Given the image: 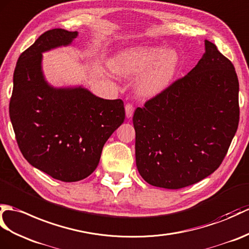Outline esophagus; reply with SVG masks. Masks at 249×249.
Listing matches in <instances>:
<instances>
[{
  "label": "esophagus",
  "mask_w": 249,
  "mask_h": 249,
  "mask_svg": "<svg viewBox=\"0 0 249 249\" xmlns=\"http://www.w3.org/2000/svg\"><path fill=\"white\" fill-rule=\"evenodd\" d=\"M134 111H135L134 106H132L131 104H126L125 113H126V118L127 119H130L132 117V114H134Z\"/></svg>",
  "instance_id": "1"
}]
</instances>
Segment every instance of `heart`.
<instances>
[{"mask_svg":"<svg viewBox=\"0 0 249 249\" xmlns=\"http://www.w3.org/2000/svg\"><path fill=\"white\" fill-rule=\"evenodd\" d=\"M178 62V53L173 49L135 46L120 52L111 60L110 68L120 76H138L135 83L137 93L143 97H152L169 87Z\"/></svg>","mask_w":249,"mask_h":249,"instance_id":"heart-1","label":"heart"}]
</instances>
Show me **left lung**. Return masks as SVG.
Segmentation results:
<instances>
[{
	"label": "left lung",
	"instance_id": "left-lung-1",
	"mask_svg": "<svg viewBox=\"0 0 249 249\" xmlns=\"http://www.w3.org/2000/svg\"><path fill=\"white\" fill-rule=\"evenodd\" d=\"M239 80L231 61L205 40L186 76L138 107L136 164L147 183L181 189L221 165L238 129Z\"/></svg>",
	"mask_w": 249,
	"mask_h": 249
}]
</instances>
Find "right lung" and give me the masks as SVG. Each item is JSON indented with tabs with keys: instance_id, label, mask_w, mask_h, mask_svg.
I'll return each instance as SVG.
<instances>
[{
	"instance_id": "1",
	"label": "right lung",
	"mask_w": 249,
	"mask_h": 249,
	"mask_svg": "<svg viewBox=\"0 0 249 249\" xmlns=\"http://www.w3.org/2000/svg\"><path fill=\"white\" fill-rule=\"evenodd\" d=\"M77 32H45L20 55L14 73L9 117L24 158L65 182L94 172L104 144L124 122L122 100H104L84 88H56L45 80L42 53L70 45Z\"/></svg>"
}]
</instances>
